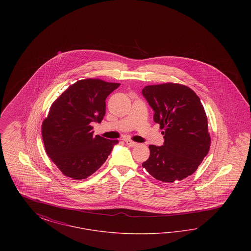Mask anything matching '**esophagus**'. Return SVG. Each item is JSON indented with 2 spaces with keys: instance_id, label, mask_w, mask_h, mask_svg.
<instances>
[{
  "instance_id": "obj_1",
  "label": "esophagus",
  "mask_w": 251,
  "mask_h": 251,
  "mask_svg": "<svg viewBox=\"0 0 251 251\" xmlns=\"http://www.w3.org/2000/svg\"><path fill=\"white\" fill-rule=\"evenodd\" d=\"M125 142H126V144H127L128 146H130V147H135V146L138 145L136 142H133V141H131L130 139H126Z\"/></svg>"
}]
</instances>
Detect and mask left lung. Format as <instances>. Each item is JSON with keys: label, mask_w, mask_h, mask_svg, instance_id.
I'll use <instances>...</instances> for the list:
<instances>
[{"label": "left lung", "mask_w": 251, "mask_h": 251, "mask_svg": "<svg viewBox=\"0 0 251 251\" xmlns=\"http://www.w3.org/2000/svg\"><path fill=\"white\" fill-rule=\"evenodd\" d=\"M142 94L165 138L161 147L150 145L151 154L142 166L164 182L185 179L198 169L211 145L201 99L188 86L172 83L145 86Z\"/></svg>", "instance_id": "obj_1"}]
</instances>
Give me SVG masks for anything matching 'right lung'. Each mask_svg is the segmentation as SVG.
<instances>
[{
  "mask_svg": "<svg viewBox=\"0 0 251 251\" xmlns=\"http://www.w3.org/2000/svg\"><path fill=\"white\" fill-rule=\"evenodd\" d=\"M120 85L100 79L80 80L51 104L42 123V138L47 154L65 176L83 179L92 175L119 143L93 136L91 123L103 120L105 100Z\"/></svg>",
  "mask_w": 251,
  "mask_h": 251,
  "instance_id": "obj_1",
  "label": "right lung"
}]
</instances>
